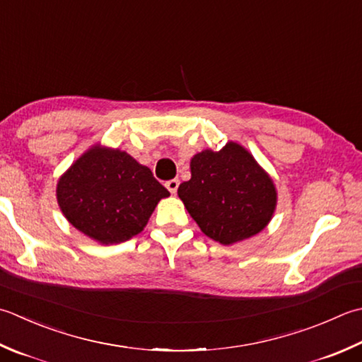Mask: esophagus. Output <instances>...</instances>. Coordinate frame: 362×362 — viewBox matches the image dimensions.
<instances>
[{
  "label": "esophagus",
  "instance_id": "34e87169",
  "mask_svg": "<svg viewBox=\"0 0 362 362\" xmlns=\"http://www.w3.org/2000/svg\"><path fill=\"white\" fill-rule=\"evenodd\" d=\"M179 179H173V180H168L166 182V188L169 189V193L175 194L177 193V188H179Z\"/></svg>",
  "mask_w": 362,
  "mask_h": 362
}]
</instances>
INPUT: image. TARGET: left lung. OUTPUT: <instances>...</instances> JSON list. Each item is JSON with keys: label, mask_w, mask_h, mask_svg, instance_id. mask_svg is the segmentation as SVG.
Returning <instances> with one entry per match:
<instances>
[{"label": "left lung", "mask_w": 362, "mask_h": 362, "mask_svg": "<svg viewBox=\"0 0 362 362\" xmlns=\"http://www.w3.org/2000/svg\"><path fill=\"white\" fill-rule=\"evenodd\" d=\"M189 168L191 179L177 194L205 235L233 245L267 228L278 193L243 146L230 141L218 152L207 148L191 158Z\"/></svg>", "instance_id": "1"}]
</instances>
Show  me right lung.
I'll return each mask as SVG.
<instances>
[{
  "label": "right lung",
  "instance_id": "obj_1",
  "mask_svg": "<svg viewBox=\"0 0 362 362\" xmlns=\"http://www.w3.org/2000/svg\"><path fill=\"white\" fill-rule=\"evenodd\" d=\"M168 196L147 166L127 152L100 144L84 152L56 187L67 221L102 245L138 235L160 199Z\"/></svg>",
  "mask_w": 362,
  "mask_h": 362
}]
</instances>
